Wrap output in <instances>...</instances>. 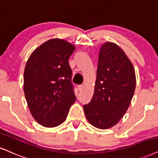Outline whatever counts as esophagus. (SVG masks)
<instances>
[{
	"label": "esophagus",
	"mask_w": 158,
	"mask_h": 158,
	"mask_svg": "<svg viewBox=\"0 0 158 158\" xmlns=\"http://www.w3.org/2000/svg\"><path fill=\"white\" fill-rule=\"evenodd\" d=\"M77 87V89H78V91H82L83 89V85H78Z\"/></svg>",
	"instance_id": "1"
}]
</instances>
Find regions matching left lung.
Instances as JSON below:
<instances>
[{"mask_svg": "<svg viewBox=\"0 0 158 158\" xmlns=\"http://www.w3.org/2000/svg\"><path fill=\"white\" fill-rule=\"evenodd\" d=\"M135 73L131 61L113 42H107L99 52L94 92L83 106L85 117L99 129H108L125 114L135 89Z\"/></svg>", "mask_w": 158, "mask_h": 158, "instance_id": "1", "label": "left lung"}]
</instances>
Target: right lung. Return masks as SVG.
Here are the masks:
<instances>
[{
    "mask_svg": "<svg viewBox=\"0 0 158 158\" xmlns=\"http://www.w3.org/2000/svg\"><path fill=\"white\" fill-rule=\"evenodd\" d=\"M75 46L52 39L38 47L27 61L23 89L34 119L45 127L63 123L76 100L69 64Z\"/></svg>",
    "mask_w": 158,
    "mask_h": 158,
    "instance_id": "obj_1",
    "label": "right lung"
}]
</instances>
